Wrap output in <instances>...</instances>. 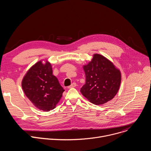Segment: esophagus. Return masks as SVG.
Listing matches in <instances>:
<instances>
[{"label": "esophagus", "instance_id": "1", "mask_svg": "<svg viewBox=\"0 0 151 151\" xmlns=\"http://www.w3.org/2000/svg\"><path fill=\"white\" fill-rule=\"evenodd\" d=\"M76 86V83L75 82H73L72 83L70 86H69L68 87V88H73V87H75Z\"/></svg>", "mask_w": 151, "mask_h": 151}]
</instances>
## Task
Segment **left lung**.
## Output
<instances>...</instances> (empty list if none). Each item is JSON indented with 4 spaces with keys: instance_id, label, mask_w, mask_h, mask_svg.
Segmentation results:
<instances>
[{
    "instance_id": "8db88e82",
    "label": "left lung",
    "mask_w": 151,
    "mask_h": 151,
    "mask_svg": "<svg viewBox=\"0 0 151 151\" xmlns=\"http://www.w3.org/2000/svg\"><path fill=\"white\" fill-rule=\"evenodd\" d=\"M83 68L86 82L81 92L91 103L103 104L115 96L119 88L121 74L111 61L95 54L91 61Z\"/></svg>"
}]
</instances>
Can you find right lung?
Returning a JSON list of instances; mask_svg holds the SVG:
<instances>
[{
	"label": "right lung",
	"mask_w": 151,
	"mask_h": 151,
	"mask_svg": "<svg viewBox=\"0 0 151 151\" xmlns=\"http://www.w3.org/2000/svg\"><path fill=\"white\" fill-rule=\"evenodd\" d=\"M23 90L36 107L45 112L54 109L64 90L52 75L50 63L37 62L30 68L21 83Z\"/></svg>",
	"instance_id": "1"
}]
</instances>
